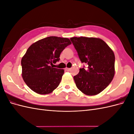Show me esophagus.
<instances>
[{
	"label": "esophagus",
	"mask_w": 134,
	"mask_h": 134,
	"mask_svg": "<svg viewBox=\"0 0 134 134\" xmlns=\"http://www.w3.org/2000/svg\"><path fill=\"white\" fill-rule=\"evenodd\" d=\"M70 69H71L70 68H65V70H66V71H70Z\"/></svg>",
	"instance_id": "esophagus-1"
}]
</instances>
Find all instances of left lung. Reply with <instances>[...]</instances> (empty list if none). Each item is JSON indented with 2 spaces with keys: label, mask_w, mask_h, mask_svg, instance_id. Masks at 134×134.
Segmentation results:
<instances>
[{
  "label": "left lung",
  "mask_w": 134,
  "mask_h": 134,
  "mask_svg": "<svg viewBox=\"0 0 134 134\" xmlns=\"http://www.w3.org/2000/svg\"><path fill=\"white\" fill-rule=\"evenodd\" d=\"M71 41L82 63L88 64L74 76L79 90L88 96L102 92L115 75V57L113 51L102 40L94 37H71Z\"/></svg>",
  "instance_id": "1"
}]
</instances>
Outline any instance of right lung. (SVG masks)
Returning <instances> with one entry per match:
<instances>
[{
  "label": "right lung",
  "mask_w": 134,
  "mask_h": 134,
  "mask_svg": "<svg viewBox=\"0 0 134 134\" xmlns=\"http://www.w3.org/2000/svg\"><path fill=\"white\" fill-rule=\"evenodd\" d=\"M71 43L69 38L50 36L28 48L21 60L22 75L31 90L47 94L59 86L64 70L51 65L59 62L61 52Z\"/></svg>",
  "instance_id": "1"
}]
</instances>
